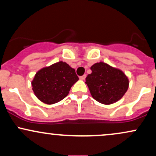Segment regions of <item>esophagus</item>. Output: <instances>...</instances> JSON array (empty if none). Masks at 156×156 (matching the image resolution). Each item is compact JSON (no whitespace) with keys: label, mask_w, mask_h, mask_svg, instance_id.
I'll use <instances>...</instances> for the list:
<instances>
[{"label":"esophagus","mask_w":156,"mask_h":156,"mask_svg":"<svg viewBox=\"0 0 156 156\" xmlns=\"http://www.w3.org/2000/svg\"><path fill=\"white\" fill-rule=\"evenodd\" d=\"M86 77H87V75H83V76H80V80H85V78H86Z\"/></svg>","instance_id":"1"}]
</instances>
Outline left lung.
Wrapping results in <instances>:
<instances>
[{
  "instance_id": "obj_1",
  "label": "left lung",
  "mask_w": 156,
  "mask_h": 156,
  "mask_svg": "<svg viewBox=\"0 0 156 156\" xmlns=\"http://www.w3.org/2000/svg\"><path fill=\"white\" fill-rule=\"evenodd\" d=\"M92 73L86 78L92 98L105 105L116 103L122 98L129 87L128 77L120 69L104 62L91 67Z\"/></svg>"
}]
</instances>
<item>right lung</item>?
<instances>
[{"label":"right lung","instance_id":"obj_1","mask_svg":"<svg viewBox=\"0 0 156 156\" xmlns=\"http://www.w3.org/2000/svg\"><path fill=\"white\" fill-rule=\"evenodd\" d=\"M78 80L76 70L61 61L39 69L31 81L32 89L39 101L51 105L66 98Z\"/></svg>","mask_w":156,"mask_h":156}]
</instances>
